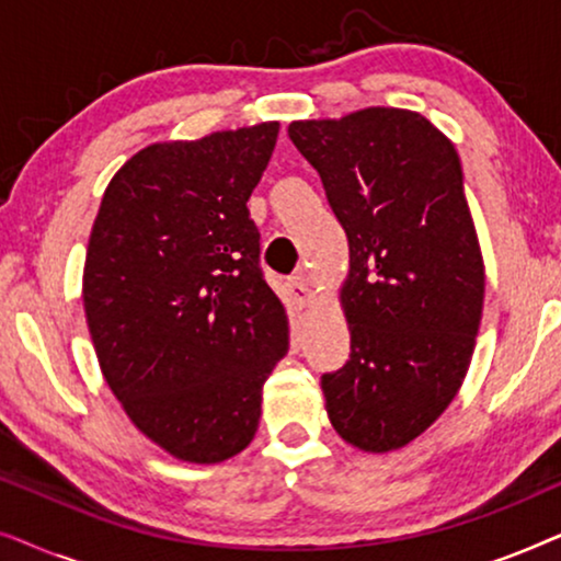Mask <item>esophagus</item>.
<instances>
[{
    "instance_id": "1",
    "label": "esophagus",
    "mask_w": 561,
    "mask_h": 561,
    "mask_svg": "<svg viewBox=\"0 0 561 561\" xmlns=\"http://www.w3.org/2000/svg\"><path fill=\"white\" fill-rule=\"evenodd\" d=\"M288 296H290V304H294L296 309H306V306L313 301L309 280H306L304 275H294V278L288 280Z\"/></svg>"
}]
</instances>
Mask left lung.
<instances>
[{
	"mask_svg": "<svg viewBox=\"0 0 561 561\" xmlns=\"http://www.w3.org/2000/svg\"><path fill=\"white\" fill-rule=\"evenodd\" d=\"M288 137L350 242V359L321 375L329 421L363 451L401 449L457 396L482 319L485 265L459 156L426 117L393 106L290 122Z\"/></svg>",
	"mask_w": 561,
	"mask_h": 561,
	"instance_id": "left-lung-1",
	"label": "left lung"
}]
</instances>
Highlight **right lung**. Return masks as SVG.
<instances>
[{"label":"right lung","instance_id":"obj_1","mask_svg":"<svg viewBox=\"0 0 561 561\" xmlns=\"http://www.w3.org/2000/svg\"><path fill=\"white\" fill-rule=\"evenodd\" d=\"M278 127L148 145L114 173L91 227L83 311L99 367L129 421L183 462L248 447L288 352L248 209Z\"/></svg>","mask_w":561,"mask_h":561}]
</instances>
